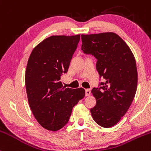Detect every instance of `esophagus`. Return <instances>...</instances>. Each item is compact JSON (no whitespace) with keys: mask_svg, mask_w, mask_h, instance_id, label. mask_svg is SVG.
<instances>
[{"mask_svg":"<svg viewBox=\"0 0 151 151\" xmlns=\"http://www.w3.org/2000/svg\"><path fill=\"white\" fill-rule=\"evenodd\" d=\"M85 95L86 96H89L91 95V90L90 89H86L85 90Z\"/></svg>","mask_w":151,"mask_h":151,"instance_id":"esophagus-1","label":"esophagus"}]
</instances>
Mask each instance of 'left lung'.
I'll return each mask as SVG.
<instances>
[{
    "instance_id": "left-lung-1",
    "label": "left lung",
    "mask_w": 151,
    "mask_h": 151,
    "mask_svg": "<svg viewBox=\"0 0 151 151\" xmlns=\"http://www.w3.org/2000/svg\"><path fill=\"white\" fill-rule=\"evenodd\" d=\"M81 50L96 59L103 82L93 88L96 106L90 109L96 124L114 126L129 109L136 92L138 72L135 58L126 43L114 32L81 35Z\"/></svg>"
}]
</instances>
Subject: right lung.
I'll return each instance as SVG.
<instances>
[{
  "mask_svg": "<svg viewBox=\"0 0 151 151\" xmlns=\"http://www.w3.org/2000/svg\"><path fill=\"white\" fill-rule=\"evenodd\" d=\"M80 35H53L31 52L25 72L29 105L37 122L56 131L67 124L73 107L85 96L83 88H66L60 81L67 73Z\"/></svg>",
  "mask_w": 151,
  "mask_h": 151,
  "instance_id": "right-lung-1",
  "label": "right lung"
}]
</instances>
